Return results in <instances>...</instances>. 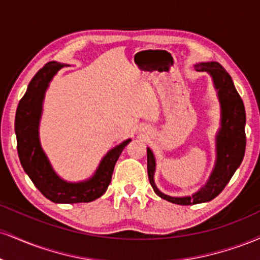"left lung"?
I'll return each mask as SVG.
<instances>
[{
    "label": "left lung",
    "instance_id": "1",
    "mask_svg": "<svg viewBox=\"0 0 260 260\" xmlns=\"http://www.w3.org/2000/svg\"><path fill=\"white\" fill-rule=\"evenodd\" d=\"M194 68L199 72L202 71L210 74L221 106V127L216 134V161L208 182L192 196L170 197L164 194L157 189L154 182L156 166L154 154L150 149H147L148 176L154 192L160 198L180 205H193L213 201L231 180L242 162L246 151V111L231 76L219 62H201L194 64Z\"/></svg>",
    "mask_w": 260,
    "mask_h": 260
}]
</instances>
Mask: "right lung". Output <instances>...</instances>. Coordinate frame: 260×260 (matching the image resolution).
Masks as SVG:
<instances>
[{
	"label": "right lung",
	"instance_id": "1",
	"mask_svg": "<svg viewBox=\"0 0 260 260\" xmlns=\"http://www.w3.org/2000/svg\"><path fill=\"white\" fill-rule=\"evenodd\" d=\"M62 67H64V64L55 61L49 62L29 83L24 96L18 104L16 112L14 131L17 136V150L25 174L47 199L62 204L89 203L106 192L111 182L116 161L131 139L124 140L117 147L111 149L103 157L99 168L89 180L67 182L53 171L51 164L40 145L39 123L43 111L45 91L53 76Z\"/></svg>",
	"mask_w": 260,
	"mask_h": 260
}]
</instances>
